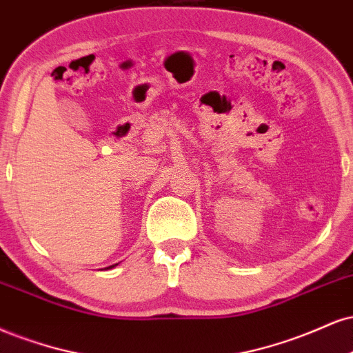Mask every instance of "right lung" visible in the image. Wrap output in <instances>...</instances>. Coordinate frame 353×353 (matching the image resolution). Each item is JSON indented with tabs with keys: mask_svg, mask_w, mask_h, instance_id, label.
Wrapping results in <instances>:
<instances>
[{
	"mask_svg": "<svg viewBox=\"0 0 353 353\" xmlns=\"http://www.w3.org/2000/svg\"><path fill=\"white\" fill-rule=\"evenodd\" d=\"M115 266H117V264H114V266H109V268H105V269H112V268H115Z\"/></svg>",
	"mask_w": 353,
	"mask_h": 353,
	"instance_id": "obj_1",
	"label": "right lung"
}]
</instances>
